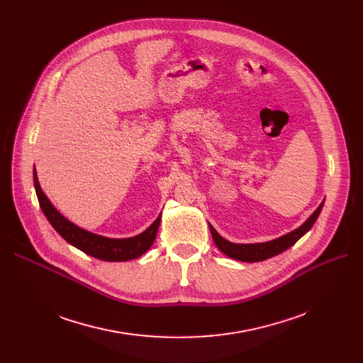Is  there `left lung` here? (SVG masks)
Listing matches in <instances>:
<instances>
[{"label": "left lung", "instance_id": "8db88e82", "mask_svg": "<svg viewBox=\"0 0 363 363\" xmlns=\"http://www.w3.org/2000/svg\"><path fill=\"white\" fill-rule=\"evenodd\" d=\"M323 203L319 204V207L313 212V215L304 222L300 228L294 230L290 234H285L277 240L268 241V242H259V244H234L226 241L225 238H222L215 228L211 225V233H212V238L215 241V244L218 245V249L225 253L228 257H233L235 260H241V262H262L269 259L272 256H277L282 252H285L293 244H296L304 234H306L311 228L313 226L315 220L318 219L320 211H322Z\"/></svg>", "mask_w": 363, "mask_h": 363}]
</instances>
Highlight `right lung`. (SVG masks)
<instances>
[{
  "label": "right lung",
  "instance_id": "1",
  "mask_svg": "<svg viewBox=\"0 0 363 363\" xmlns=\"http://www.w3.org/2000/svg\"><path fill=\"white\" fill-rule=\"evenodd\" d=\"M33 185L38 201L43 208L44 215L47 216L48 222L52 225L54 230L59 233L69 244L74 245L76 249L82 250L84 253L97 257L100 260L106 262H126L130 259H137L141 255H144L151 244L155 242L159 225H160V216L152 222L147 230L132 238H123V240H114V238H106L97 234L88 233L82 228L76 226L70 220H67L65 216H62L55 211V207L50 203V200L43 193L36 178V172H33Z\"/></svg>",
  "mask_w": 363,
  "mask_h": 363
}]
</instances>
